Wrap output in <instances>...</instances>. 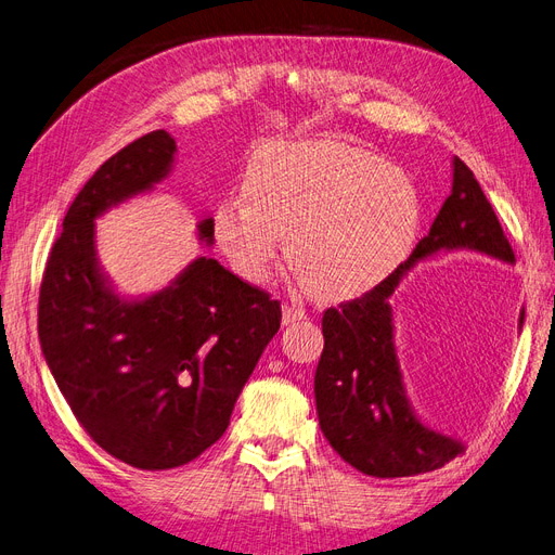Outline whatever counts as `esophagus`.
I'll return each mask as SVG.
<instances>
[{
  "label": "esophagus",
  "mask_w": 555,
  "mask_h": 555,
  "mask_svg": "<svg viewBox=\"0 0 555 555\" xmlns=\"http://www.w3.org/2000/svg\"><path fill=\"white\" fill-rule=\"evenodd\" d=\"M301 320H306V311L304 309H297V306H288V304L283 306V324L285 326L295 324V322H301Z\"/></svg>",
  "instance_id": "esophagus-1"
}]
</instances>
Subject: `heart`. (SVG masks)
I'll list each match as a JSON object with an SVG mask.
<instances>
[{
	"label": "heart",
	"instance_id": "b5f03b06",
	"mask_svg": "<svg viewBox=\"0 0 555 555\" xmlns=\"http://www.w3.org/2000/svg\"><path fill=\"white\" fill-rule=\"evenodd\" d=\"M244 198L219 203L215 240L233 270L262 283L281 254L304 285L332 299L373 291L412 251L423 223L414 180L343 141H279L260 149Z\"/></svg>",
	"mask_w": 555,
	"mask_h": 555
}]
</instances>
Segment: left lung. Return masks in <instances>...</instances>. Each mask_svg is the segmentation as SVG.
Instances as JSON below:
<instances>
[{
	"label": "left lung",
	"instance_id": "left-lung-1",
	"mask_svg": "<svg viewBox=\"0 0 555 555\" xmlns=\"http://www.w3.org/2000/svg\"><path fill=\"white\" fill-rule=\"evenodd\" d=\"M462 249L515 262L474 171L453 157V190L412 256L371 293L324 311V350L315 371L318 421L336 453L365 476H418L464 453L460 439L441 435L414 412L398 361L391 306L400 281L418 262ZM524 315L521 309L519 330Z\"/></svg>",
	"mask_w": 555,
	"mask_h": 555
}]
</instances>
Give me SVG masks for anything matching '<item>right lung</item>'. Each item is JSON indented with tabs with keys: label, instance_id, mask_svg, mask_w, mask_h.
<instances>
[{
	"label": "right lung",
	"instance_id": "obj_1",
	"mask_svg": "<svg viewBox=\"0 0 555 555\" xmlns=\"http://www.w3.org/2000/svg\"><path fill=\"white\" fill-rule=\"evenodd\" d=\"M176 141L155 130L118 151L75 196L40 283L38 338L91 439L143 470L196 460L231 423L281 306L198 256L157 293L122 297L95 251V219L171 173ZM212 246V217L196 225Z\"/></svg>",
	"mask_w": 555,
	"mask_h": 555
}]
</instances>
